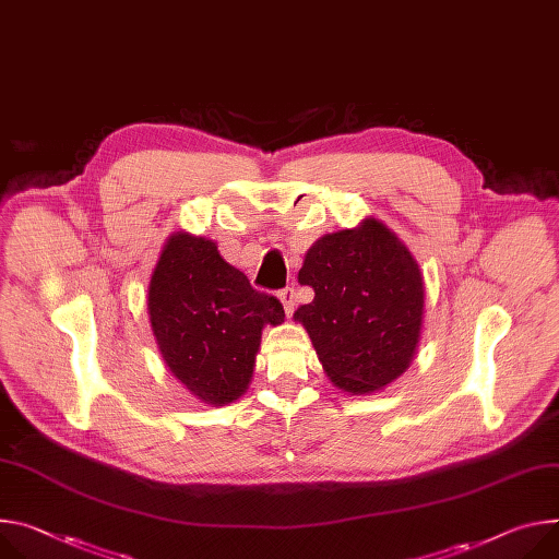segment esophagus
Masks as SVG:
<instances>
[{
	"label": "esophagus",
	"instance_id": "esophagus-1",
	"mask_svg": "<svg viewBox=\"0 0 559 559\" xmlns=\"http://www.w3.org/2000/svg\"><path fill=\"white\" fill-rule=\"evenodd\" d=\"M278 298H281V302H283V308H285V312H287V317L294 312V306H296V289L294 287H283L281 292H278Z\"/></svg>",
	"mask_w": 559,
	"mask_h": 559
}]
</instances>
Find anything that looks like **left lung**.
Listing matches in <instances>:
<instances>
[{
    "instance_id": "obj_1",
    "label": "left lung",
    "mask_w": 559,
    "mask_h": 559,
    "mask_svg": "<svg viewBox=\"0 0 559 559\" xmlns=\"http://www.w3.org/2000/svg\"><path fill=\"white\" fill-rule=\"evenodd\" d=\"M298 283L314 300L306 325L328 377L345 392L381 390L411 366L421 334L424 278L405 245L379 221L328 234L306 253Z\"/></svg>"
}]
</instances>
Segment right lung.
<instances>
[{
  "label": "right lung",
  "mask_w": 559,
  "mask_h": 559,
  "mask_svg": "<svg viewBox=\"0 0 559 559\" xmlns=\"http://www.w3.org/2000/svg\"><path fill=\"white\" fill-rule=\"evenodd\" d=\"M148 321L174 377L212 405L238 399L251 379L263 328L285 319L281 300L249 285L216 242L176 234L148 285Z\"/></svg>",
  "instance_id": "1"
}]
</instances>
